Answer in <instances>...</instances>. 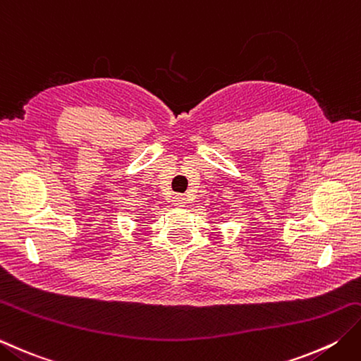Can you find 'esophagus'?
I'll list each match as a JSON object with an SVG mask.
<instances>
[{
    "instance_id": "esophagus-1",
    "label": "esophagus",
    "mask_w": 361,
    "mask_h": 361,
    "mask_svg": "<svg viewBox=\"0 0 361 361\" xmlns=\"http://www.w3.org/2000/svg\"><path fill=\"white\" fill-rule=\"evenodd\" d=\"M173 203L178 204V207H183L186 203V195L185 194H175L173 195Z\"/></svg>"
}]
</instances>
